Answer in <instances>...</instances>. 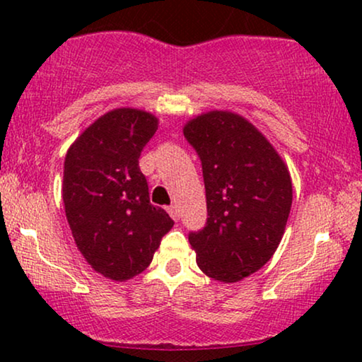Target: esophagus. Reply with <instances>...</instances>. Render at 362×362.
Listing matches in <instances>:
<instances>
[{"label":"esophagus","instance_id":"34e87169","mask_svg":"<svg viewBox=\"0 0 362 362\" xmlns=\"http://www.w3.org/2000/svg\"><path fill=\"white\" fill-rule=\"evenodd\" d=\"M168 212H170V216H171L175 221L180 219V209H177L176 204H173V206L168 207Z\"/></svg>","mask_w":362,"mask_h":362}]
</instances>
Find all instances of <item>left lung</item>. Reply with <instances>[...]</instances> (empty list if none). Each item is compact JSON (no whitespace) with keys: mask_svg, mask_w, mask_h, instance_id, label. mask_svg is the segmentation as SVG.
<instances>
[{"mask_svg":"<svg viewBox=\"0 0 362 362\" xmlns=\"http://www.w3.org/2000/svg\"><path fill=\"white\" fill-rule=\"evenodd\" d=\"M202 165L207 221L191 232L199 269L234 284L275 254L291 209L288 168L269 140L232 112L214 110L185 125Z\"/></svg>","mask_w":362,"mask_h":362,"instance_id":"obj_1","label":"left lung"}]
</instances>
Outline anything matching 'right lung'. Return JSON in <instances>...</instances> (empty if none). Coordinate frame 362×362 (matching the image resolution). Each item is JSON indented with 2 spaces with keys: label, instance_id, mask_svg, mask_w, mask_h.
I'll return each instance as SVG.
<instances>
[{
  "label": "right lung",
  "instance_id": "1",
  "mask_svg": "<svg viewBox=\"0 0 362 362\" xmlns=\"http://www.w3.org/2000/svg\"><path fill=\"white\" fill-rule=\"evenodd\" d=\"M158 118L115 108L86 128L64 161L62 199L83 259L107 279L123 281L151 264L173 219L150 202L138 160Z\"/></svg>",
  "mask_w": 362,
  "mask_h": 362
}]
</instances>
